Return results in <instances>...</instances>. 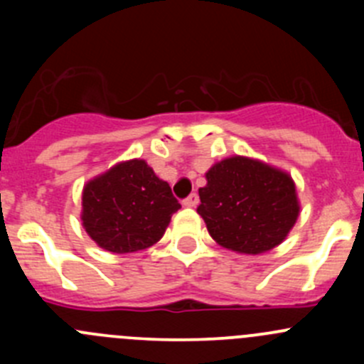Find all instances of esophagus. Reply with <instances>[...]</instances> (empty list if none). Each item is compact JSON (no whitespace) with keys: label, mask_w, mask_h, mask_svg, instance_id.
<instances>
[{"label":"esophagus","mask_w":364,"mask_h":364,"mask_svg":"<svg viewBox=\"0 0 364 364\" xmlns=\"http://www.w3.org/2000/svg\"><path fill=\"white\" fill-rule=\"evenodd\" d=\"M197 204H199V196H197V193H190V196L183 200V205H186V208H196Z\"/></svg>","instance_id":"esophagus-1"}]
</instances>
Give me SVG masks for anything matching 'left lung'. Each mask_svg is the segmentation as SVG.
<instances>
[{
	"label": "left lung",
	"instance_id": "left-lung-1",
	"mask_svg": "<svg viewBox=\"0 0 364 364\" xmlns=\"http://www.w3.org/2000/svg\"><path fill=\"white\" fill-rule=\"evenodd\" d=\"M205 179L197 213L222 247L255 255L280 245L294 227L299 204L285 172L232 156L213 165Z\"/></svg>",
	"mask_w": 364,
	"mask_h": 364
}]
</instances>
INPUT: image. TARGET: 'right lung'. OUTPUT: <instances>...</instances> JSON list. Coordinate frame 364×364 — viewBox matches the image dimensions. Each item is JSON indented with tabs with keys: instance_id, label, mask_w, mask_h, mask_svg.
<instances>
[{
	"instance_id": "right-lung-1",
	"label": "right lung",
	"mask_w": 364,
	"mask_h": 364,
	"mask_svg": "<svg viewBox=\"0 0 364 364\" xmlns=\"http://www.w3.org/2000/svg\"><path fill=\"white\" fill-rule=\"evenodd\" d=\"M181 204L144 160L117 164L84 186L82 223L98 247L130 253L155 245Z\"/></svg>"
}]
</instances>
